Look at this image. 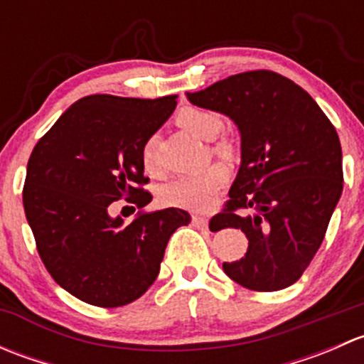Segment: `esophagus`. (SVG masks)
I'll return each instance as SVG.
<instances>
[{"label":"esophagus","mask_w":364,"mask_h":364,"mask_svg":"<svg viewBox=\"0 0 364 364\" xmlns=\"http://www.w3.org/2000/svg\"><path fill=\"white\" fill-rule=\"evenodd\" d=\"M192 223L196 227H200V229H204V227H208V218H205V216L196 215V216H192Z\"/></svg>","instance_id":"1"}]
</instances>
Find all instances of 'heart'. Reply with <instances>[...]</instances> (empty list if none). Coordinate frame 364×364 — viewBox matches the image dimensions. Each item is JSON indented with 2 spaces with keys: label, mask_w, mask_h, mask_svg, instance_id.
<instances>
[{
  "label": "heart",
  "mask_w": 364,
  "mask_h": 364,
  "mask_svg": "<svg viewBox=\"0 0 364 364\" xmlns=\"http://www.w3.org/2000/svg\"><path fill=\"white\" fill-rule=\"evenodd\" d=\"M176 123L183 130L190 132L196 137L204 141H213L216 135L222 132L223 121L218 114L200 111V109H185L176 116ZM213 151L218 155H225L229 151V146L225 142H216L213 146ZM141 164L148 174H156L159 165H156V137L151 135L144 141L141 148ZM229 178V168L223 164H211L204 171L196 174H183L178 178L165 183L160 190L161 204L171 205V208L188 209V211H203L215 203L218 190L225 185Z\"/></svg>",
  "instance_id": "1"
}]
</instances>
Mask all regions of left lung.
Masks as SVG:
<instances>
[{
    "label": "left lung",
    "instance_id": "left-lung-1",
    "mask_svg": "<svg viewBox=\"0 0 364 364\" xmlns=\"http://www.w3.org/2000/svg\"><path fill=\"white\" fill-rule=\"evenodd\" d=\"M188 100L229 116L241 134L240 172L209 227L241 229L248 248L223 271L257 292L296 284L343 190L336 128L303 87L271 70L236 73Z\"/></svg>",
    "mask_w": 364,
    "mask_h": 364
}]
</instances>
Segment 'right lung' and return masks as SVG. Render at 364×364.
<instances>
[{
  "mask_svg": "<svg viewBox=\"0 0 364 364\" xmlns=\"http://www.w3.org/2000/svg\"><path fill=\"white\" fill-rule=\"evenodd\" d=\"M176 95L146 100L90 95L68 107L36 142L23 188L26 218L43 266L87 304L116 308L156 280L168 237L190 215L167 208L128 225L107 208L151 203L141 148L176 109Z\"/></svg>",
  "mask_w": 364,
  "mask_h": 364,
  "instance_id": "obj_1",
  "label": "right lung"
}]
</instances>
